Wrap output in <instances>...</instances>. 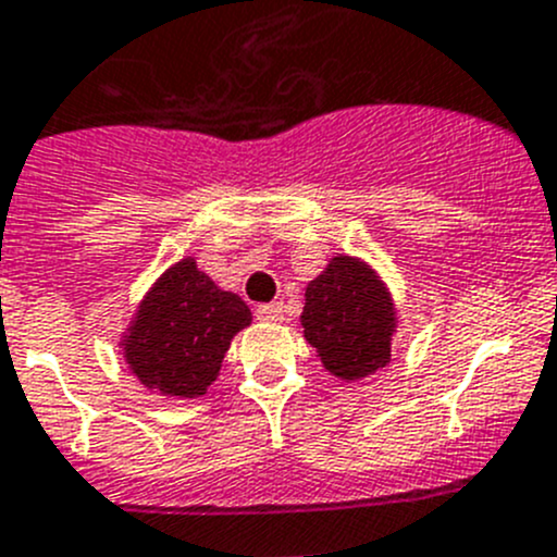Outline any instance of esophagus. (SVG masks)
Segmentation results:
<instances>
[{"label":"esophagus","mask_w":557,"mask_h":557,"mask_svg":"<svg viewBox=\"0 0 557 557\" xmlns=\"http://www.w3.org/2000/svg\"><path fill=\"white\" fill-rule=\"evenodd\" d=\"M258 321H267V323H280L283 321V305L280 301H272V305H261L256 310Z\"/></svg>","instance_id":"esophagus-1"}]
</instances>
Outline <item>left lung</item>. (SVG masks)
Instances as JSON below:
<instances>
[{"mask_svg": "<svg viewBox=\"0 0 557 557\" xmlns=\"http://www.w3.org/2000/svg\"><path fill=\"white\" fill-rule=\"evenodd\" d=\"M305 339L339 381H359L392 359L397 307L381 274L356 256L329 258L305 288Z\"/></svg>", "mask_w": 557, "mask_h": 557, "instance_id": "left-lung-1", "label": "left lung"}]
</instances>
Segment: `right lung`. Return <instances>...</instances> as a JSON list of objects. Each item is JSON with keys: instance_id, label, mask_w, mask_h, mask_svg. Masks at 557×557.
I'll return each mask as SVG.
<instances>
[{"instance_id": "right-lung-1", "label": "right lung", "mask_w": 557, "mask_h": 557, "mask_svg": "<svg viewBox=\"0 0 557 557\" xmlns=\"http://www.w3.org/2000/svg\"><path fill=\"white\" fill-rule=\"evenodd\" d=\"M250 323V307L234 290L220 288L187 256L144 294L119 348L129 372L149 392L196 399L218 381L231 339Z\"/></svg>"}]
</instances>
